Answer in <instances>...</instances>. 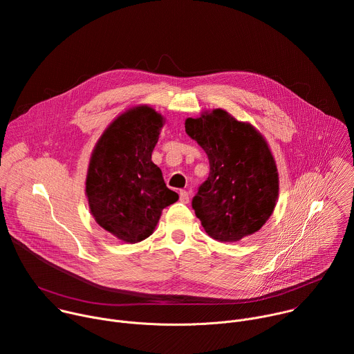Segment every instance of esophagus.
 <instances>
[{"label":"esophagus","mask_w":354,"mask_h":354,"mask_svg":"<svg viewBox=\"0 0 354 354\" xmlns=\"http://www.w3.org/2000/svg\"><path fill=\"white\" fill-rule=\"evenodd\" d=\"M180 201L182 203H189V193L186 190L180 192Z\"/></svg>","instance_id":"obj_1"}]
</instances>
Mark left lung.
Returning <instances> with one entry per match:
<instances>
[{"label":"left lung","mask_w":354,"mask_h":354,"mask_svg":"<svg viewBox=\"0 0 354 354\" xmlns=\"http://www.w3.org/2000/svg\"><path fill=\"white\" fill-rule=\"evenodd\" d=\"M185 129L210 162L207 180L192 200L207 235L236 242L258 232L279 198L276 161L262 133L224 109L187 118Z\"/></svg>","instance_id":"1"}]
</instances>
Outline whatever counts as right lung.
I'll return each mask as SVG.
<instances>
[{
    "instance_id": "1",
    "label": "right lung",
    "mask_w": 354,
    "mask_h": 354,
    "mask_svg": "<svg viewBox=\"0 0 354 354\" xmlns=\"http://www.w3.org/2000/svg\"><path fill=\"white\" fill-rule=\"evenodd\" d=\"M165 123L148 105L120 113L96 141L85 194L95 221L126 243L154 232L161 213L179 198L168 189L151 154Z\"/></svg>"
}]
</instances>
